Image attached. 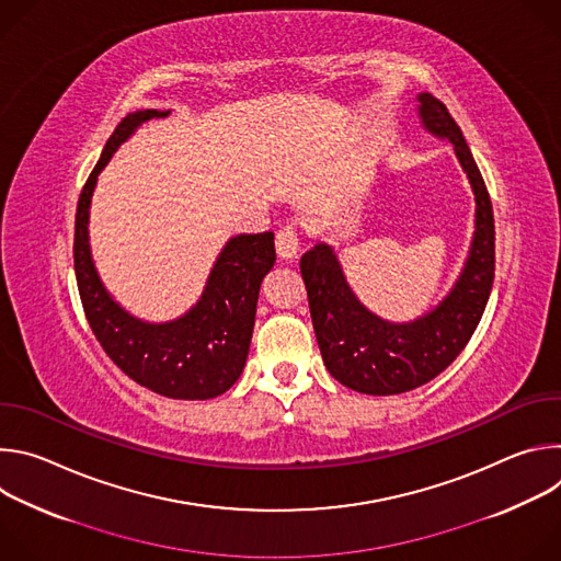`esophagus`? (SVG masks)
<instances>
[{
    "label": "esophagus",
    "mask_w": 561,
    "mask_h": 561,
    "mask_svg": "<svg viewBox=\"0 0 561 561\" xmlns=\"http://www.w3.org/2000/svg\"><path fill=\"white\" fill-rule=\"evenodd\" d=\"M275 249L282 262H290L299 253V234L293 226H284L275 237Z\"/></svg>",
    "instance_id": "obj_1"
}]
</instances>
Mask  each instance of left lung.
Masks as SVG:
<instances>
[{"label": "left lung", "mask_w": 561, "mask_h": 561, "mask_svg": "<svg viewBox=\"0 0 561 561\" xmlns=\"http://www.w3.org/2000/svg\"><path fill=\"white\" fill-rule=\"evenodd\" d=\"M417 100L424 128L455 146L477 204L472 244L453 290L415 322L392 324L359 304L329 244H314L299 262L324 364L340 383L364 394L407 392L448 368L482 319L495 277V221L484 178L448 108L431 93Z\"/></svg>", "instance_id": "1"}]
</instances>
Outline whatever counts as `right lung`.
Instances as JSON below:
<instances>
[{
  "label": "right lung",
  "mask_w": 561,
  "mask_h": 561,
  "mask_svg": "<svg viewBox=\"0 0 561 561\" xmlns=\"http://www.w3.org/2000/svg\"><path fill=\"white\" fill-rule=\"evenodd\" d=\"M171 111L128 113L108 137L75 215V277L89 324L106 355L139 386L171 399H213L244 370L262 279L275 264V234L230 237L199 301L173 322L150 324L126 312L104 288L89 244V208L98 175L137 126Z\"/></svg>",
  "instance_id": "right-lung-1"
}]
</instances>
